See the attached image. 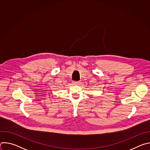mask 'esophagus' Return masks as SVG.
<instances>
[{
  "instance_id": "34e87169",
  "label": "esophagus",
  "mask_w": 150,
  "mask_h": 150,
  "mask_svg": "<svg viewBox=\"0 0 150 150\" xmlns=\"http://www.w3.org/2000/svg\"><path fill=\"white\" fill-rule=\"evenodd\" d=\"M73 83L74 84H78V83H80V81H74Z\"/></svg>"
}]
</instances>
